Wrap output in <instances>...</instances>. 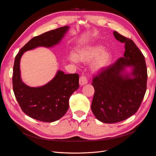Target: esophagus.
<instances>
[{
	"label": "esophagus",
	"instance_id": "esophagus-1",
	"mask_svg": "<svg viewBox=\"0 0 156 156\" xmlns=\"http://www.w3.org/2000/svg\"><path fill=\"white\" fill-rule=\"evenodd\" d=\"M79 83L80 86H83V85H86V84L87 83V79L86 78V76H82L80 78L79 80Z\"/></svg>",
	"mask_w": 156,
	"mask_h": 156
}]
</instances>
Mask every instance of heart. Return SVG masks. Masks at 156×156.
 <instances>
[{
  "label": "heart",
  "instance_id": "heart-1",
  "mask_svg": "<svg viewBox=\"0 0 156 156\" xmlns=\"http://www.w3.org/2000/svg\"><path fill=\"white\" fill-rule=\"evenodd\" d=\"M105 50V46L100 44H86L79 47L76 53L71 52L69 60L75 63H79V61L83 63L91 62L90 67L93 72H100L107 68L112 60V53Z\"/></svg>",
  "mask_w": 156,
  "mask_h": 156
}]
</instances>
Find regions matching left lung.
I'll return each instance as SVG.
<instances>
[{"mask_svg": "<svg viewBox=\"0 0 156 156\" xmlns=\"http://www.w3.org/2000/svg\"><path fill=\"white\" fill-rule=\"evenodd\" d=\"M113 34L125 43L123 57L103 70L92 82L95 93L91 110L98 120L106 123L122 122L134 114L144 97L147 83L146 61L139 49L132 40L116 31Z\"/></svg>", "mask_w": 156, "mask_h": 156, "instance_id": "left-lung-1", "label": "left lung"}]
</instances>
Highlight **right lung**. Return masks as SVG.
I'll list each match as a JSON object with an SVG mask.
<instances>
[{
	"instance_id": "obj_1",
	"label": "right lung",
	"mask_w": 156,
	"mask_h": 156,
	"mask_svg": "<svg viewBox=\"0 0 156 156\" xmlns=\"http://www.w3.org/2000/svg\"><path fill=\"white\" fill-rule=\"evenodd\" d=\"M69 26L44 33L30 39L16 56L13 68V90L21 110L29 117L44 122H53L67 112L69 99L79 87L78 74H65L58 70L45 85L30 87L22 81L20 61L23 53L38 47L52 48L60 43Z\"/></svg>"
}]
</instances>
